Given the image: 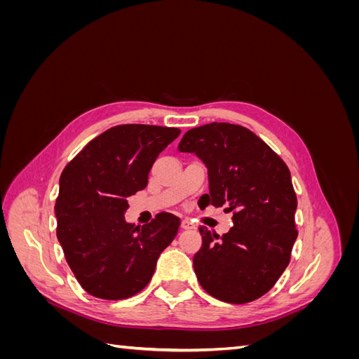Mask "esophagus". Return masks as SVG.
<instances>
[{"mask_svg":"<svg viewBox=\"0 0 359 359\" xmlns=\"http://www.w3.org/2000/svg\"><path fill=\"white\" fill-rule=\"evenodd\" d=\"M181 229L182 231H190V229H194V226L189 220H182L181 222Z\"/></svg>","mask_w":359,"mask_h":359,"instance_id":"34e87169","label":"esophagus"}]
</instances>
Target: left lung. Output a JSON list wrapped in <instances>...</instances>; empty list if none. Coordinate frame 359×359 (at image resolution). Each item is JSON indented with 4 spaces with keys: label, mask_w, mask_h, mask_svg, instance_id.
Here are the masks:
<instances>
[{
    "label": "left lung",
    "mask_w": 359,
    "mask_h": 359,
    "mask_svg": "<svg viewBox=\"0 0 359 359\" xmlns=\"http://www.w3.org/2000/svg\"><path fill=\"white\" fill-rule=\"evenodd\" d=\"M180 153L208 169L205 206H226L233 226L222 236L201 226L193 268L205 292L223 302H252L273 287L289 265L297 194L285 161L248 128L211 123L182 136Z\"/></svg>",
    "instance_id": "obj_1"
}]
</instances>
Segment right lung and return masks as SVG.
<instances>
[{
  "label": "right lung",
  "mask_w": 359,
  "mask_h": 359,
  "mask_svg": "<svg viewBox=\"0 0 359 359\" xmlns=\"http://www.w3.org/2000/svg\"><path fill=\"white\" fill-rule=\"evenodd\" d=\"M173 127L124 124L94 137L60 178L57 238L76 280L90 295L126 299L153 277L180 219L160 212L142 227L126 222L127 199L148 184L156 158L180 136Z\"/></svg>",
  "instance_id": "obj_1"
}]
</instances>
